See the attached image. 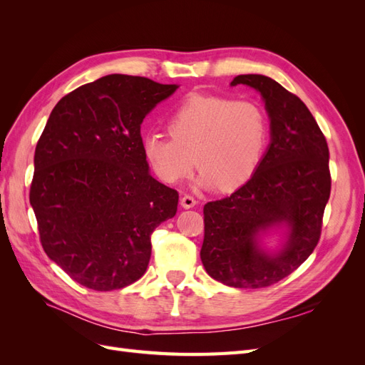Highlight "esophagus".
<instances>
[{
    "label": "esophagus",
    "mask_w": 365,
    "mask_h": 365,
    "mask_svg": "<svg viewBox=\"0 0 365 365\" xmlns=\"http://www.w3.org/2000/svg\"><path fill=\"white\" fill-rule=\"evenodd\" d=\"M197 202H196V200L193 196H189V195H184L182 197H181V205H182V208H192V207H195Z\"/></svg>",
    "instance_id": "34e87169"
}]
</instances>
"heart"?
<instances>
[{
	"label": "heart",
	"mask_w": 365,
	"mask_h": 365,
	"mask_svg": "<svg viewBox=\"0 0 365 365\" xmlns=\"http://www.w3.org/2000/svg\"><path fill=\"white\" fill-rule=\"evenodd\" d=\"M170 135L149 130L141 137L143 157L158 178L178 184L201 168L196 184L236 190L256 173L268 145V120L252 101L192 94L168 121Z\"/></svg>",
	"instance_id": "b5f03b06"
}]
</instances>
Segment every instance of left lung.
Returning <instances> with one entry per match:
<instances>
[{"label": "left lung", "mask_w": 365, "mask_h": 365, "mask_svg": "<svg viewBox=\"0 0 365 365\" xmlns=\"http://www.w3.org/2000/svg\"><path fill=\"white\" fill-rule=\"evenodd\" d=\"M240 83L260 93L271 143L250 181L204 205L201 260L215 280L257 289L288 277L315 250L330 196L329 148L307 106L279 82L240 74L231 86ZM283 226L282 248L263 250L259 236Z\"/></svg>", "instance_id": "8db88e82"}]
</instances>
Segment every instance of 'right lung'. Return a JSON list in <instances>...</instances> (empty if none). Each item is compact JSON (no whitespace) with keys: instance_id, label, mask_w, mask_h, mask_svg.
Listing matches in <instances>:
<instances>
[{"instance_id":"right-lung-1","label":"right lung","mask_w":365,"mask_h":365,"mask_svg":"<svg viewBox=\"0 0 365 365\" xmlns=\"http://www.w3.org/2000/svg\"><path fill=\"white\" fill-rule=\"evenodd\" d=\"M178 85L109 74L53 108L35 150L30 205L47 256L85 288L113 291L148 269L150 235L178 192L149 173L140 128Z\"/></svg>"}]
</instances>
